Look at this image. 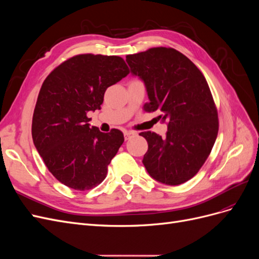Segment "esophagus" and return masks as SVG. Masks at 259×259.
<instances>
[{"label": "esophagus", "mask_w": 259, "mask_h": 259, "mask_svg": "<svg viewBox=\"0 0 259 259\" xmlns=\"http://www.w3.org/2000/svg\"><path fill=\"white\" fill-rule=\"evenodd\" d=\"M135 135H136V133L133 132V131H125V132H124L125 140H128V139H131L132 137H134Z\"/></svg>", "instance_id": "34e87169"}]
</instances>
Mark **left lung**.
Here are the masks:
<instances>
[{
	"mask_svg": "<svg viewBox=\"0 0 259 259\" xmlns=\"http://www.w3.org/2000/svg\"><path fill=\"white\" fill-rule=\"evenodd\" d=\"M131 72L146 85L148 112L159 110L167 120L166 136L142 132L148 151L143 163L152 178L176 186L198 173L218 134V113L204 75L184 54L153 48L127 55Z\"/></svg>",
	"mask_w": 259,
	"mask_h": 259,
	"instance_id": "obj_1",
	"label": "left lung"
}]
</instances>
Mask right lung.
I'll return each instance as SVG.
<instances>
[{
	"label": "right lung",
	"mask_w": 259,
	"mask_h": 259,
	"mask_svg": "<svg viewBox=\"0 0 259 259\" xmlns=\"http://www.w3.org/2000/svg\"><path fill=\"white\" fill-rule=\"evenodd\" d=\"M130 73L119 56L81 54L44 80L32 117V138L46 167L61 184L85 191L107 176L124 142L123 133L90 126L88 112L100 109L106 90Z\"/></svg>",
	"instance_id": "add662e5"
}]
</instances>
